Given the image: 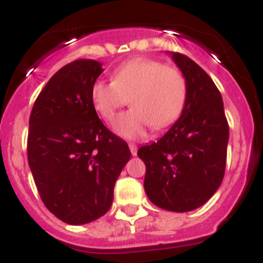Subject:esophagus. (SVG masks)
<instances>
[{
	"label": "esophagus",
	"mask_w": 263,
	"mask_h": 263,
	"mask_svg": "<svg viewBox=\"0 0 263 263\" xmlns=\"http://www.w3.org/2000/svg\"><path fill=\"white\" fill-rule=\"evenodd\" d=\"M129 148H130V152H132V154L137 155V146L134 145V143H130Z\"/></svg>",
	"instance_id": "esophagus-1"
}]
</instances>
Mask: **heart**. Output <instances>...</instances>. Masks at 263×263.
<instances>
[{"instance_id": "1", "label": "heart", "mask_w": 263, "mask_h": 263, "mask_svg": "<svg viewBox=\"0 0 263 263\" xmlns=\"http://www.w3.org/2000/svg\"><path fill=\"white\" fill-rule=\"evenodd\" d=\"M113 80L92 85L93 108L104 120L111 121L130 99L132 110L116 118L113 129L122 138L142 139L148 127L163 129L182 115L187 101V80L174 67L148 58H136L113 71Z\"/></svg>"}]
</instances>
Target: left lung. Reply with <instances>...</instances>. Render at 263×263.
Returning a JSON list of instances; mask_svg holds the SVG:
<instances>
[{
  "label": "left lung",
  "mask_w": 263,
  "mask_h": 263,
  "mask_svg": "<svg viewBox=\"0 0 263 263\" xmlns=\"http://www.w3.org/2000/svg\"><path fill=\"white\" fill-rule=\"evenodd\" d=\"M187 80L182 115L157 142L138 148L145 162L143 187L153 204L190 212L210 200L224 178L229 126L221 93L200 66L168 52Z\"/></svg>",
  "instance_id": "obj_1"
}]
</instances>
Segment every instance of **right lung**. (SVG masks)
I'll return each mask as SVG.
<instances>
[{"label": "right lung", "mask_w": 263, "mask_h": 263, "mask_svg": "<svg viewBox=\"0 0 263 263\" xmlns=\"http://www.w3.org/2000/svg\"><path fill=\"white\" fill-rule=\"evenodd\" d=\"M103 64L80 59L48 80L32 106L27 158L42 201L71 225L95 221L109 211L129 146L106 129L90 89Z\"/></svg>", "instance_id": "add662e5"}]
</instances>
